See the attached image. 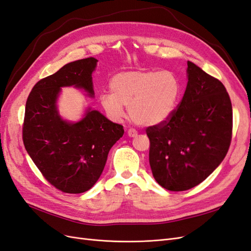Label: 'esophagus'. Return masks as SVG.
I'll list each match as a JSON object with an SVG mask.
<instances>
[{
  "instance_id": "obj_1",
  "label": "esophagus",
  "mask_w": 251,
  "mask_h": 251,
  "mask_svg": "<svg viewBox=\"0 0 251 251\" xmlns=\"http://www.w3.org/2000/svg\"><path fill=\"white\" fill-rule=\"evenodd\" d=\"M137 131L134 130V128H130V130H127V135L130 136V137H136L137 136Z\"/></svg>"
}]
</instances>
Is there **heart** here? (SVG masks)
<instances>
[{"instance_id": "b5f03b06", "label": "heart", "mask_w": 251, "mask_h": 251, "mask_svg": "<svg viewBox=\"0 0 251 251\" xmlns=\"http://www.w3.org/2000/svg\"><path fill=\"white\" fill-rule=\"evenodd\" d=\"M111 92L100 96L107 115L119 120L125 116V105L135 124L155 126L168 119L180 95V82L172 71L138 70L120 72L110 82Z\"/></svg>"}]
</instances>
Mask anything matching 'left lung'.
Instances as JSON below:
<instances>
[{
  "label": "left lung",
  "mask_w": 251,
  "mask_h": 251,
  "mask_svg": "<svg viewBox=\"0 0 251 251\" xmlns=\"http://www.w3.org/2000/svg\"><path fill=\"white\" fill-rule=\"evenodd\" d=\"M182 100L161 124L147 127L150 165L165 189L200 184L223 161L232 136V107L223 83L187 62Z\"/></svg>",
  "instance_id": "1"
}]
</instances>
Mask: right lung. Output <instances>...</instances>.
<instances>
[{"label":"right lung","mask_w":251,"mask_h":251,"mask_svg":"<svg viewBox=\"0 0 251 251\" xmlns=\"http://www.w3.org/2000/svg\"><path fill=\"white\" fill-rule=\"evenodd\" d=\"M96 64V58L88 57L65 65L37 81L26 101L25 149L44 178L63 193L89 191L100 179L111 148L125 133L123 126L96 110H87L75 124L58 115L56 100L62 87L74 86L94 96Z\"/></svg>","instance_id":"add662e5"}]
</instances>
